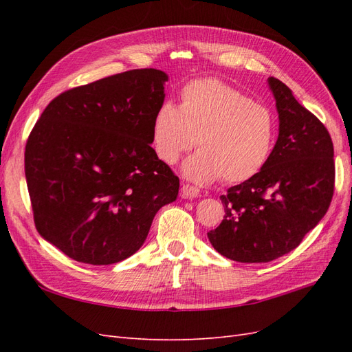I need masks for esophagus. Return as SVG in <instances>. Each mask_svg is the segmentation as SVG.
Returning <instances> with one entry per match:
<instances>
[{"label":"esophagus","mask_w":352,"mask_h":352,"mask_svg":"<svg viewBox=\"0 0 352 352\" xmlns=\"http://www.w3.org/2000/svg\"><path fill=\"white\" fill-rule=\"evenodd\" d=\"M180 192H182V197L184 198H195L199 195V189L197 186H192L189 184H185L182 186V189H180Z\"/></svg>","instance_id":"34e87169"}]
</instances>
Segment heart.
Returning a JSON list of instances; mask_svg holds the SVG:
<instances>
[{
  "label": "heart",
  "instance_id": "b5f03b06",
  "mask_svg": "<svg viewBox=\"0 0 352 352\" xmlns=\"http://www.w3.org/2000/svg\"><path fill=\"white\" fill-rule=\"evenodd\" d=\"M155 155L175 164L190 148L184 175L198 184H242L260 173L276 144V117L261 102L217 79H197L180 91L179 107L163 102L153 119Z\"/></svg>",
  "mask_w": 352,
  "mask_h": 352
}]
</instances>
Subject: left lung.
I'll use <instances>...</instances> for the list:
<instances>
[{
	"label": "left lung",
	"mask_w": 352,
	"mask_h": 352,
	"mask_svg": "<svg viewBox=\"0 0 352 352\" xmlns=\"http://www.w3.org/2000/svg\"><path fill=\"white\" fill-rule=\"evenodd\" d=\"M279 136L258 175L228 189L225 217L207 236L223 257L267 263L291 252L317 226L335 189L333 144L324 124L269 78Z\"/></svg>",
	"instance_id": "1"
}]
</instances>
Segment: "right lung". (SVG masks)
Segmentation results:
<instances>
[{"mask_svg": "<svg viewBox=\"0 0 352 352\" xmlns=\"http://www.w3.org/2000/svg\"><path fill=\"white\" fill-rule=\"evenodd\" d=\"M168 76L136 69L60 94L32 129L25 175L39 235L67 257L107 265L142 247L179 177L151 146Z\"/></svg>", "mask_w": 352, "mask_h": 352, "instance_id": "right-lung-1", "label": "right lung"}]
</instances>
